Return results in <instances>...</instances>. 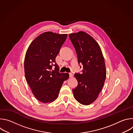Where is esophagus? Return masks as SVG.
Masks as SVG:
<instances>
[{"mask_svg": "<svg viewBox=\"0 0 133 133\" xmlns=\"http://www.w3.org/2000/svg\"><path fill=\"white\" fill-rule=\"evenodd\" d=\"M73 77V74L72 73H69V77L71 78Z\"/></svg>", "mask_w": 133, "mask_h": 133, "instance_id": "esophagus-1", "label": "esophagus"}]
</instances>
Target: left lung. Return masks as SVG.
<instances>
[{"instance_id":"8db88e82","label":"left lung","mask_w":133,"mask_h":133,"mask_svg":"<svg viewBox=\"0 0 133 133\" xmlns=\"http://www.w3.org/2000/svg\"><path fill=\"white\" fill-rule=\"evenodd\" d=\"M76 51L78 64H82V74H75L78 85L72 89L75 98L88 105L95 101L104 86L106 69L101 48L93 37L81 31L69 35Z\"/></svg>"}]
</instances>
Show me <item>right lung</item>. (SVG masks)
Returning <instances> with one entry per match:
<instances>
[{
  "label": "right lung",
  "mask_w": 133,
  "mask_h": 133,
  "mask_svg": "<svg viewBox=\"0 0 133 133\" xmlns=\"http://www.w3.org/2000/svg\"><path fill=\"white\" fill-rule=\"evenodd\" d=\"M67 37V34L43 32L31 42L26 51L25 78L36 98L43 103L57 98L64 82L69 78L68 73L59 72L55 62Z\"/></svg>",
  "instance_id": "right-lung-1"
}]
</instances>
